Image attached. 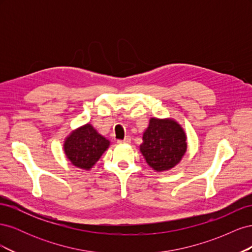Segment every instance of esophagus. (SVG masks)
I'll return each instance as SVG.
<instances>
[{"mask_svg":"<svg viewBox=\"0 0 252 252\" xmlns=\"http://www.w3.org/2000/svg\"><path fill=\"white\" fill-rule=\"evenodd\" d=\"M130 141H131V138L129 135H127V136H125L124 140H119L118 142L119 143H130Z\"/></svg>","mask_w":252,"mask_h":252,"instance_id":"esophagus-1","label":"esophagus"}]
</instances>
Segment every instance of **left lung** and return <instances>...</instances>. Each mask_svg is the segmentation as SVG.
I'll use <instances>...</instances> for the list:
<instances>
[{"label": "left lung", "instance_id": "left-lung-1", "mask_svg": "<svg viewBox=\"0 0 252 252\" xmlns=\"http://www.w3.org/2000/svg\"><path fill=\"white\" fill-rule=\"evenodd\" d=\"M140 149L155 170H168L181 161L186 152V135L177 122L152 118L143 134Z\"/></svg>", "mask_w": 252, "mask_h": 252}]
</instances>
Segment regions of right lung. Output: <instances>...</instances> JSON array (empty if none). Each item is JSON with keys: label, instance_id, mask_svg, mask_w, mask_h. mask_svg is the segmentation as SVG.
Wrapping results in <instances>:
<instances>
[{"label": "right lung", "instance_id": "obj_1", "mask_svg": "<svg viewBox=\"0 0 252 252\" xmlns=\"http://www.w3.org/2000/svg\"><path fill=\"white\" fill-rule=\"evenodd\" d=\"M109 141L90 124L73 131L65 141L64 150L70 162L82 169H90L108 148Z\"/></svg>", "mask_w": 252, "mask_h": 252}]
</instances>
